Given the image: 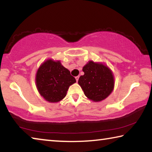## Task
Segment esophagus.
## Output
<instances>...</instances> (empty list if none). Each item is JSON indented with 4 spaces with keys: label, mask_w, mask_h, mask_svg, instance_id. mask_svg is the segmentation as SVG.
Returning <instances> with one entry per match:
<instances>
[{
    "label": "esophagus",
    "mask_w": 152,
    "mask_h": 152,
    "mask_svg": "<svg viewBox=\"0 0 152 152\" xmlns=\"http://www.w3.org/2000/svg\"><path fill=\"white\" fill-rule=\"evenodd\" d=\"M75 78H76V82H78V79H79V76H76Z\"/></svg>",
    "instance_id": "obj_1"
}]
</instances>
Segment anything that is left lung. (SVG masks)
<instances>
[{
  "instance_id": "8db88e82",
  "label": "left lung",
  "mask_w": 152,
  "mask_h": 152,
  "mask_svg": "<svg viewBox=\"0 0 152 152\" xmlns=\"http://www.w3.org/2000/svg\"><path fill=\"white\" fill-rule=\"evenodd\" d=\"M82 71L84 74L79 78L78 84L88 99L99 102L109 96L115 82L112 71L107 66L89 61Z\"/></svg>"
}]
</instances>
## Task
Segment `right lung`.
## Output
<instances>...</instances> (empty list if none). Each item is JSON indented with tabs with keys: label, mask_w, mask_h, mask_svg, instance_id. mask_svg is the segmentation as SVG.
I'll return each mask as SVG.
<instances>
[{
	"label": "right lung",
	"mask_w": 152,
	"mask_h": 152,
	"mask_svg": "<svg viewBox=\"0 0 152 152\" xmlns=\"http://www.w3.org/2000/svg\"><path fill=\"white\" fill-rule=\"evenodd\" d=\"M76 79L70 72L61 65L60 61L51 59L39 66L36 74L35 82L41 96L50 102H58L66 96L70 85Z\"/></svg>",
	"instance_id": "1"
}]
</instances>
